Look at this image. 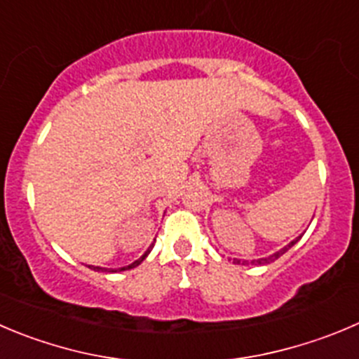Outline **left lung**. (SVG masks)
Segmentation results:
<instances>
[{"mask_svg": "<svg viewBox=\"0 0 359 359\" xmlns=\"http://www.w3.org/2000/svg\"><path fill=\"white\" fill-rule=\"evenodd\" d=\"M299 240H302V236H298V238H296V240H292L291 243H289V245H285L284 248H280L278 252H275V254L268 255V257H262V259H254V261H250V264H269V262H273V261H275V259H278L280 255H284L285 252H287L289 248L292 247V245H296V243H298ZM234 264H248V261H241V259H234Z\"/></svg>", "mask_w": 359, "mask_h": 359, "instance_id": "left-lung-1", "label": "left lung"}]
</instances>
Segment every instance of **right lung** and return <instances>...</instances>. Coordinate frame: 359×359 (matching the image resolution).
I'll return each instance as SVG.
<instances>
[{
  "label": "right lung",
  "mask_w": 359,
  "mask_h": 359,
  "mask_svg": "<svg viewBox=\"0 0 359 359\" xmlns=\"http://www.w3.org/2000/svg\"><path fill=\"white\" fill-rule=\"evenodd\" d=\"M151 248H153V245H149L148 250H146L144 254H142L141 257L137 259V261H134V262H132V264H128V266H123V268H118V269H112V268H111V269H109V268H100V266H90V268H91V269H95V271H111V273H116V271H126V269H132V268H135V266L141 264V262L144 261L146 257H148V254H149V252H151Z\"/></svg>",
  "instance_id": "1"
}]
</instances>
